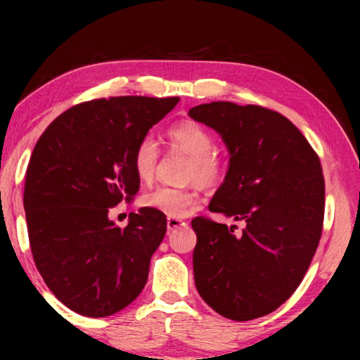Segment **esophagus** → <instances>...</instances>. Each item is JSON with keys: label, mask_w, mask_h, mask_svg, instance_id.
Returning <instances> with one entry per match:
<instances>
[{"label": "esophagus", "mask_w": 360, "mask_h": 360, "mask_svg": "<svg viewBox=\"0 0 360 360\" xmlns=\"http://www.w3.org/2000/svg\"><path fill=\"white\" fill-rule=\"evenodd\" d=\"M181 226H186V223H185L184 219L172 218V216H169V218H167V228H169V231H174L176 228H181Z\"/></svg>", "instance_id": "34e87169"}]
</instances>
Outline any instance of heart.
Here are the masks:
<instances>
[{"mask_svg":"<svg viewBox=\"0 0 360 360\" xmlns=\"http://www.w3.org/2000/svg\"><path fill=\"white\" fill-rule=\"evenodd\" d=\"M172 150L188 157L185 180H196L201 185H216L224 175V160L214 149V137L196 121H181L167 131ZM159 147L152 137H142L132 152V169L142 181L152 180L159 162ZM141 203L172 218H184L198 208L200 191L193 186H157L142 195Z\"/></svg>","mask_w":360,"mask_h":360,"instance_id":"b5f03b06","label":"heart"}]
</instances>
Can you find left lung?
Here are the masks:
<instances>
[{"instance_id":"left-lung-1","label":"left lung","mask_w":360,"mask_h":360,"mask_svg":"<svg viewBox=\"0 0 360 360\" xmlns=\"http://www.w3.org/2000/svg\"><path fill=\"white\" fill-rule=\"evenodd\" d=\"M229 150V169L210 203L244 228L196 216L195 285L234 321L272 313L292 297L316 252L324 218L321 162L298 127L277 111L229 101L191 108Z\"/></svg>"}]
</instances>
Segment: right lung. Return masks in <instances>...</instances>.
I'll use <instances>...</instances> for the list:
<instances>
[{"mask_svg":"<svg viewBox=\"0 0 360 360\" xmlns=\"http://www.w3.org/2000/svg\"><path fill=\"white\" fill-rule=\"evenodd\" d=\"M179 101L80 103L56 117L34 147L22 198L31 252L51 292L78 314L110 316L144 288L165 214L144 206L120 228L108 213L139 191L132 152Z\"/></svg>","mask_w":360,"mask_h":360,"instance_id":"1","label":"right lung"}]
</instances>
